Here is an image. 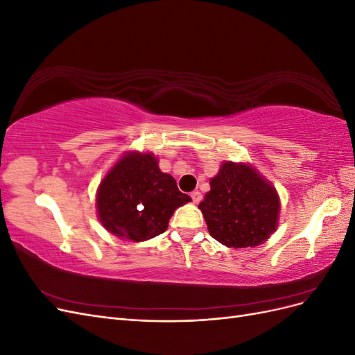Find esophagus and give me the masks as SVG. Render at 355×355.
<instances>
[{
    "label": "esophagus",
    "mask_w": 355,
    "mask_h": 355,
    "mask_svg": "<svg viewBox=\"0 0 355 355\" xmlns=\"http://www.w3.org/2000/svg\"><path fill=\"white\" fill-rule=\"evenodd\" d=\"M191 198H192V201H194L196 204H198V202L202 200L201 192H200V191H194V192H191Z\"/></svg>",
    "instance_id": "esophagus-1"
}]
</instances>
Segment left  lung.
<instances>
[{
    "label": "left lung",
    "instance_id": "obj_1",
    "mask_svg": "<svg viewBox=\"0 0 355 355\" xmlns=\"http://www.w3.org/2000/svg\"><path fill=\"white\" fill-rule=\"evenodd\" d=\"M198 207L211 237L239 249L259 245L275 231L280 200L253 167L227 161Z\"/></svg>",
    "mask_w": 355,
    "mask_h": 355
}]
</instances>
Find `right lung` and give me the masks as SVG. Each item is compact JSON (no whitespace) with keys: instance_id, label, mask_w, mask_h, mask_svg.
<instances>
[{"instance_id":"1","label":"right lung","mask_w":355,"mask_h":355,"mask_svg":"<svg viewBox=\"0 0 355 355\" xmlns=\"http://www.w3.org/2000/svg\"><path fill=\"white\" fill-rule=\"evenodd\" d=\"M191 201L176 180L158 168L153 154L124 155L101 182L98 213L116 237L145 241L163 234L173 211Z\"/></svg>"}]
</instances>
